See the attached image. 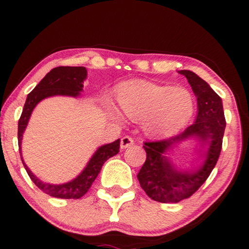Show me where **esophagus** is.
Masks as SVG:
<instances>
[{"label":"esophagus","mask_w":249,"mask_h":249,"mask_svg":"<svg viewBox=\"0 0 249 249\" xmlns=\"http://www.w3.org/2000/svg\"><path fill=\"white\" fill-rule=\"evenodd\" d=\"M132 144H134V139L129 137V136H124V138H121L120 146H121V148H122V149L129 147V146H131Z\"/></svg>","instance_id":"esophagus-1"}]
</instances>
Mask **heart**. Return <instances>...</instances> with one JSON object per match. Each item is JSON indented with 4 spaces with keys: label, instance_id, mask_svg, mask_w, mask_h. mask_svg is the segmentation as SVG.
Listing matches in <instances>:
<instances>
[{
    "label": "heart",
    "instance_id": "obj_1",
    "mask_svg": "<svg viewBox=\"0 0 249 249\" xmlns=\"http://www.w3.org/2000/svg\"><path fill=\"white\" fill-rule=\"evenodd\" d=\"M122 113L131 120H142L146 134L165 138L178 132L192 118L194 101L182 88L162 86L146 80L125 83L118 93ZM114 117H118L113 111Z\"/></svg>",
    "mask_w": 249,
    "mask_h": 249
}]
</instances>
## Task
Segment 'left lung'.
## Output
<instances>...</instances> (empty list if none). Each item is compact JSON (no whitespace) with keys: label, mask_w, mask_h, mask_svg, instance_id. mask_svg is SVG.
<instances>
[{"label":"left lung","mask_w":249,"mask_h":249,"mask_svg":"<svg viewBox=\"0 0 249 249\" xmlns=\"http://www.w3.org/2000/svg\"><path fill=\"white\" fill-rule=\"evenodd\" d=\"M188 80L197 98L195 122L176 137L144 142L146 161L137 178L149 198L160 203H178L189 198L206 181L219 160L226 128L222 100L209 84L195 72L180 70ZM195 137L208 146L204 163L196 170H178L165 154L169 149L187 138Z\"/></svg>","instance_id":"left-lung-1"}]
</instances>
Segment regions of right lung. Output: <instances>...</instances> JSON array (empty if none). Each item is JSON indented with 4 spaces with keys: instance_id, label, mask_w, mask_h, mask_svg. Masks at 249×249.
Returning <instances> with one entry per match:
<instances>
[{
    "instance_id": "add662e5",
    "label": "right lung",
    "mask_w": 249,
    "mask_h": 249,
    "mask_svg": "<svg viewBox=\"0 0 249 249\" xmlns=\"http://www.w3.org/2000/svg\"><path fill=\"white\" fill-rule=\"evenodd\" d=\"M86 77L87 70L85 67H57L51 70L39 81V84L30 91L27 96L21 117H20L18 122V144L20 155H21L22 135L26 130L30 115H32V112L36 105L44 98L56 96V95L72 97L79 96L80 91H83V84ZM119 148H120V139L111 142V144L98 147L80 175L71 181L62 183V185H51V183L40 181L25 164L22 156L21 161L30 179L42 192L52 197H56V198L78 199L88 192L91 183L94 182V180L100 173L104 162L107 161L112 156L117 155Z\"/></svg>"
}]
</instances>
